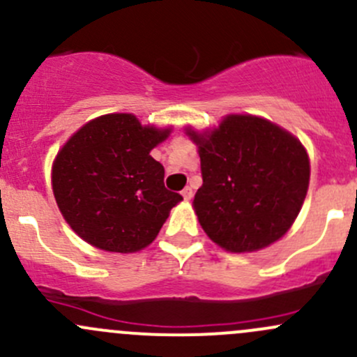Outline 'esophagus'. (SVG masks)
Wrapping results in <instances>:
<instances>
[{
  "instance_id": "obj_1",
  "label": "esophagus",
  "mask_w": 357,
  "mask_h": 357,
  "mask_svg": "<svg viewBox=\"0 0 357 357\" xmlns=\"http://www.w3.org/2000/svg\"><path fill=\"white\" fill-rule=\"evenodd\" d=\"M181 195H183V199H185V200H192L193 199V190L186 186V188L181 192Z\"/></svg>"
}]
</instances>
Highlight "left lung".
Masks as SVG:
<instances>
[{"mask_svg": "<svg viewBox=\"0 0 357 357\" xmlns=\"http://www.w3.org/2000/svg\"><path fill=\"white\" fill-rule=\"evenodd\" d=\"M200 155L202 186L193 199L208 238L226 252L273 245L291 228L311 178L305 146L264 117L228 114L218 126L185 128Z\"/></svg>", "mask_w": 357, "mask_h": 357, "instance_id": "8db88e82", "label": "left lung"}]
</instances>
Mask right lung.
Here are the masks:
<instances>
[{"instance_id":"1","label":"right lung","mask_w":357,"mask_h":357,"mask_svg":"<svg viewBox=\"0 0 357 357\" xmlns=\"http://www.w3.org/2000/svg\"><path fill=\"white\" fill-rule=\"evenodd\" d=\"M171 131L142 124L132 114H105L63 143L52 165V188L79 238L117 254H135L157 238L183 200L165 188L164 167L150 155Z\"/></svg>"}]
</instances>
